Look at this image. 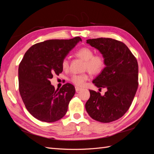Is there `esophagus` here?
Here are the masks:
<instances>
[{"mask_svg": "<svg viewBox=\"0 0 154 154\" xmlns=\"http://www.w3.org/2000/svg\"><path fill=\"white\" fill-rule=\"evenodd\" d=\"M82 89V88H80V87H77V86H76V87H75V90H76V92H78L79 91H81Z\"/></svg>", "mask_w": 154, "mask_h": 154, "instance_id": "esophagus-1", "label": "esophagus"}]
</instances>
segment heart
<instances>
[{
    "mask_svg": "<svg viewBox=\"0 0 154 154\" xmlns=\"http://www.w3.org/2000/svg\"><path fill=\"white\" fill-rule=\"evenodd\" d=\"M77 57L84 60V69L88 70L92 74H99L104 69L105 67V58L101 54H94V52L91 48L83 47L77 50L75 52ZM69 62L68 58H65L62 62V67L63 70L69 67ZM88 79L87 73L81 74H73L70 80L77 86H83Z\"/></svg>",
    "mask_w": 154,
    "mask_h": 154,
    "instance_id": "1",
    "label": "heart"
}]
</instances>
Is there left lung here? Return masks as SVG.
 <instances>
[{
  "label": "left lung",
  "mask_w": 154,
  "mask_h": 154,
  "mask_svg": "<svg viewBox=\"0 0 154 154\" xmlns=\"http://www.w3.org/2000/svg\"><path fill=\"white\" fill-rule=\"evenodd\" d=\"M87 43L97 49L105 60V67L94 80V85L107 91L89 90L85 109L91 117L101 123L122 118L131 105L138 87V63L128 47L122 42L109 38L88 39Z\"/></svg>",
  "instance_id": "8db88e82"
}]
</instances>
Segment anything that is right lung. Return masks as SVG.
<instances>
[{
  "label": "right lung",
  "mask_w": 154,
  "mask_h": 154,
  "mask_svg": "<svg viewBox=\"0 0 154 154\" xmlns=\"http://www.w3.org/2000/svg\"><path fill=\"white\" fill-rule=\"evenodd\" d=\"M80 41L79 36L45 40L25 53L18 67L19 92L26 108L37 119L51 123L66 115L75 88L67 83L55 90L50 79L62 72L63 59Z\"/></svg>",
  "instance_id": "1"
}]
</instances>
